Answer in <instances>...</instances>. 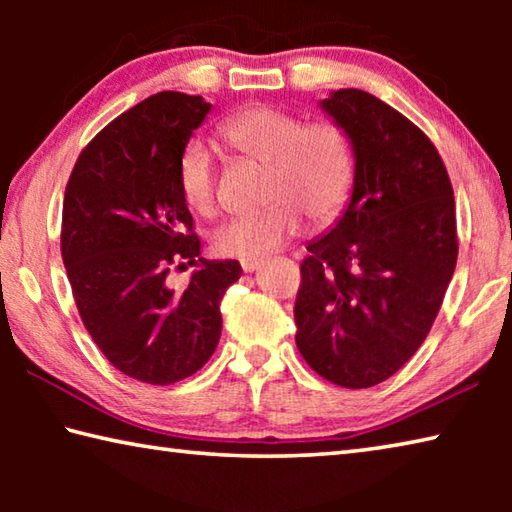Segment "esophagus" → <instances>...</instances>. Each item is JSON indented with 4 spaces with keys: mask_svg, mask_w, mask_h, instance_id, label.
<instances>
[{
    "mask_svg": "<svg viewBox=\"0 0 512 512\" xmlns=\"http://www.w3.org/2000/svg\"><path fill=\"white\" fill-rule=\"evenodd\" d=\"M259 266H262V259H257V257L241 259V268H244V273H253Z\"/></svg>",
    "mask_w": 512,
    "mask_h": 512,
    "instance_id": "1",
    "label": "esophagus"
}]
</instances>
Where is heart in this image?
<instances>
[{
	"instance_id": "1",
	"label": "heart",
	"mask_w": 512,
	"mask_h": 512,
	"mask_svg": "<svg viewBox=\"0 0 512 512\" xmlns=\"http://www.w3.org/2000/svg\"><path fill=\"white\" fill-rule=\"evenodd\" d=\"M221 135L248 160L266 164L262 212L239 216L214 232L223 257H257L280 248L302 228V219L323 228L348 205L357 160L350 135L336 121H305L298 112L250 106L223 121ZM178 187L187 207L216 214V164L201 142L185 144L178 158Z\"/></svg>"
}]
</instances>
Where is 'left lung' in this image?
<instances>
[{
    "label": "left lung",
    "instance_id": "1",
    "mask_svg": "<svg viewBox=\"0 0 512 512\" xmlns=\"http://www.w3.org/2000/svg\"><path fill=\"white\" fill-rule=\"evenodd\" d=\"M357 173L348 210L300 264L296 345L320 377L370 388L427 339L452 280L458 235L452 180L433 142L372 94L334 92Z\"/></svg>",
    "mask_w": 512,
    "mask_h": 512
}]
</instances>
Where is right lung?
Here are the masks:
<instances>
[{"label":"right lung","mask_w":512,"mask_h":512,"mask_svg":"<svg viewBox=\"0 0 512 512\" xmlns=\"http://www.w3.org/2000/svg\"><path fill=\"white\" fill-rule=\"evenodd\" d=\"M210 103L158 92L99 131L69 173L60 253L92 341L124 375L169 386L201 370L221 336V298L241 266L207 262L178 187V158ZM194 263L185 290L176 267Z\"/></svg>","instance_id":"add662e5"}]
</instances>
